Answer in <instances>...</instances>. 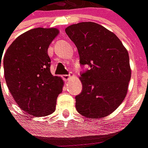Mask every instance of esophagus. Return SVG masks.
Here are the masks:
<instances>
[{"label":"esophagus","instance_id":"obj_1","mask_svg":"<svg viewBox=\"0 0 148 148\" xmlns=\"http://www.w3.org/2000/svg\"><path fill=\"white\" fill-rule=\"evenodd\" d=\"M71 77H72L71 74H64V75L62 76V78H63L64 81H69V80L71 78Z\"/></svg>","mask_w":148,"mask_h":148}]
</instances>
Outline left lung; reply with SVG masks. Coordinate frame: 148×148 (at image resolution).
<instances>
[{"label":"left lung","instance_id":"left-lung-1","mask_svg":"<svg viewBox=\"0 0 148 148\" xmlns=\"http://www.w3.org/2000/svg\"><path fill=\"white\" fill-rule=\"evenodd\" d=\"M76 45L80 64L89 70L81 74L82 92L75 96L78 113L89 119L109 115L124 100L131 78L126 49L114 33L92 22L66 27Z\"/></svg>","mask_w":148,"mask_h":148}]
</instances>
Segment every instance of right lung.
<instances>
[{
  "mask_svg": "<svg viewBox=\"0 0 148 148\" xmlns=\"http://www.w3.org/2000/svg\"><path fill=\"white\" fill-rule=\"evenodd\" d=\"M58 34L56 28L29 29L18 36L4 54L8 88L18 107L34 117L53 113L63 91V81L51 74L48 55L49 45Z\"/></svg>",
  "mask_w": 148,
  "mask_h": 148,
  "instance_id": "1",
  "label": "right lung"
}]
</instances>
